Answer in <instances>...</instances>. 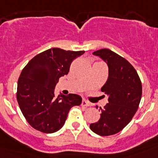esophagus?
<instances>
[{
	"label": "esophagus",
	"instance_id": "esophagus-1",
	"mask_svg": "<svg viewBox=\"0 0 158 158\" xmlns=\"http://www.w3.org/2000/svg\"><path fill=\"white\" fill-rule=\"evenodd\" d=\"M89 105H90V104H89V103L88 101H86L85 100H82L81 106H83V107H89Z\"/></svg>",
	"mask_w": 158,
	"mask_h": 158
}]
</instances>
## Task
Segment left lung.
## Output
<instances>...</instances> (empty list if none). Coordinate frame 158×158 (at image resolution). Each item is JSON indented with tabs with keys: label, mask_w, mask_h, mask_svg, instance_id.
<instances>
[{
	"label": "left lung",
	"mask_w": 158,
	"mask_h": 158,
	"mask_svg": "<svg viewBox=\"0 0 158 158\" xmlns=\"http://www.w3.org/2000/svg\"><path fill=\"white\" fill-rule=\"evenodd\" d=\"M108 66V78L101 91L108 96L98 121L90 124V129L101 136L122 131L131 122L139 108L142 98V82L135 69L127 60L109 49L93 52Z\"/></svg>",
	"instance_id": "8db88e82"
}]
</instances>
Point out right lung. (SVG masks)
<instances>
[{
    "instance_id": "add662e5",
    "label": "right lung",
    "mask_w": 158,
    "mask_h": 158,
    "mask_svg": "<svg viewBox=\"0 0 158 158\" xmlns=\"http://www.w3.org/2000/svg\"><path fill=\"white\" fill-rule=\"evenodd\" d=\"M85 51L49 49L29 61L22 70L17 84L16 99L29 124L43 133L56 132L62 127L72 107L80 105L77 94L54 95L61 77L67 75L71 63Z\"/></svg>"
}]
</instances>
